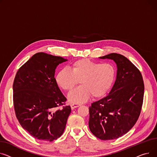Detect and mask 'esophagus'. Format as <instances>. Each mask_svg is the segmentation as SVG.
Here are the masks:
<instances>
[{
	"instance_id": "1",
	"label": "esophagus",
	"mask_w": 157,
	"mask_h": 157,
	"mask_svg": "<svg viewBox=\"0 0 157 157\" xmlns=\"http://www.w3.org/2000/svg\"><path fill=\"white\" fill-rule=\"evenodd\" d=\"M81 105L80 104H78V103H73L71 105V109H74L75 108H77L78 106H80Z\"/></svg>"
}]
</instances>
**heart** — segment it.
I'll use <instances>...</instances> for the list:
<instances>
[{
    "label": "heart",
    "instance_id": "b5f03b06",
    "mask_svg": "<svg viewBox=\"0 0 157 157\" xmlns=\"http://www.w3.org/2000/svg\"><path fill=\"white\" fill-rule=\"evenodd\" d=\"M115 74V68L112 63L82 59L73 63L70 70H61L56 81L66 92H71L79 81L80 86L68 95V100L71 103H82L91 95L94 98L103 96L112 86Z\"/></svg>",
    "mask_w": 157,
    "mask_h": 157
}]
</instances>
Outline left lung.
<instances>
[{
	"mask_svg": "<svg viewBox=\"0 0 157 157\" xmlns=\"http://www.w3.org/2000/svg\"><path fill=\"white\" fill-rule=\"evenodd\" d=\"M99 58L116 63L117 78L109 94L89 107V127L101 140H115L129 131L140 117L144 82L140 71L123 55L111 53Z\"/></svg>",
	"mask_w": 157,
	"mask_h": 157,
	"instance_id": "8db88e82",
	"label": "left lung"
}]
</instances>
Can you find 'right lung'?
Returning a JSON list of instances; mask_svg holds the SVG:
<instances>
[{"instance_id":"obj_1","label":"right lung","mask_w":157,"mask_h":157,"mask_svg":"<svg viewBox=\"0 0 157 157\" xmlns=\"http://www.w3.org/2000/svg\"><path fill=\"white\" fill-rule=\"evenodd\" d=\"M60 56L38 52L17 70L13 83L15 114L21 127L35 139L57 140L63 133L71 112L67 98L54 78Z\"/></svg>"}]
</instances>
